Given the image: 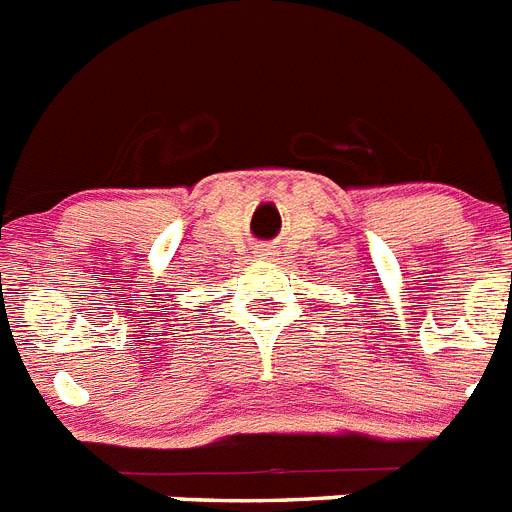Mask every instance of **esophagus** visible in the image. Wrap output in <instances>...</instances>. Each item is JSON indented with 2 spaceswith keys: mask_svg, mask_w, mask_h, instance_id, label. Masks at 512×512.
<instances>
[{
  "mask_svg": "<svg viewBox=\"0 0 512 512\" xmlns=\"http://www.w3.org/2000/svg\"><path fill=\"white\" fill-rule=\"evenodd\" d=\"M268 255H273V249H270V247H260V249H257V257H268Z\"/></svg>",
  "mask_w": 512,
  "mask_h": 512,
  "instance_id": "obj_1",
  "label": "esophagus"
}]
</instances>
